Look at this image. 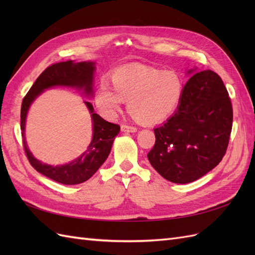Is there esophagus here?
Instances as JSON below:
<instances>
[{
    "label": "esophagus",
    "mask_w": 255,
    "mask_h": 255,
    "mask_svg": "<svg viewBox=\"0 0 255 255\" xmlns=\"http://www.w3.org/2000/svg\"><path fill=\"white\" fill-rule=\"evenodd\" d=\"M121 130L122 132H128V133H135L137 130V128L133 126H128V125H122Z\"/></svg>",
    "instance_id": "34e87169"
}]
</instances>
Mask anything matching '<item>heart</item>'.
<instances>
[{"mask_svg": "<svg viewBox=\"0 0 255 255\" xmlns=\"http://www.w3.org/2000/svg\"><path fill=\"white\" fill-rule=\"evenodd\" d=\"M112 83L114 88L102 79L94 94L97 109L106 119H114L128 100V110L137 122L153 125L175 111L183 94V82L175 72L145 66L119 68Z\"/></svg>", "mask_w": 255, "mask_h": 255, "instance_id": "heart-1", "label": "heart"}]
</instances>
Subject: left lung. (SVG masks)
Masks as SVG:
<instances>
[{
	"mask_svg": "<svg viewBox=\"0 0 255 255\" xmlns=\"http://www.w3.org/2000/svg\"><path fill=\"white\" fill-rule=\"evenodd\" d=\"M232 125V103L220 76L198 72L184 86L175 113L154 128L156 139L148 159L168 181L194 182L225 156Z\"/></svg>",
	"mask_w": 255,
	"mask_h": 255,
	"instance_id": "obj_1",
	"label": "left lung"
}]
</instances>
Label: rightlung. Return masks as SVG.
I'll return each instance as SVG.
<instances>
[{
	"instance_id": "add662e5",
	"label": "right lung",
	"mask_w": 255,
	"mask_h": 255,
	"mask_svg": "<svg viewBox=\"0 0 255 255\" xmlns=\"http://www.w3.org/2000/svg\"><path fill=\"white\" fill-rule=\"evenodd\" d=\"M95 63L81 61L73 63L72 60L61 61L49 66L38 76L34 85L23 98L21 105V130L23 137V146H24L25 155L29 164L38 172H40L49 179L65 184L75 185L80 184L94 175L98 169L110 155L115 137L120 132V126L104 120L101 116L94 113V107L86 102L88 110L91 113L92 122H94V136L92 140L82 155L71 161L70 164L63 166L44 165L37 160L26 146L24 138L25 119L29 105L35 98L40 95L44 89L53 86H70L84 88L86 94H92V81H94Z\"/></svg>"
}]
</instances>
